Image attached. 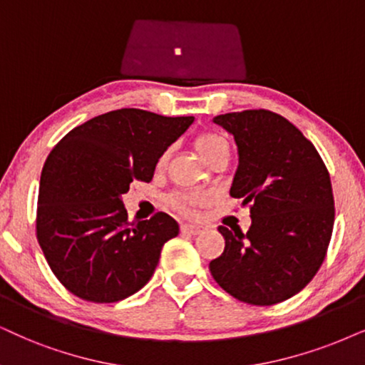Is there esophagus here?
<instances>
[{"label":"esophagus","instance_id":"obj_1","mask_svg":"<svg viewBox=\"0 0 365 365\" xmlns=\"http://www.w3.org/2000/svg\"><path fill=\"white\" fill-rule=\"evenodd\" d=\"M183 234H192V236H195V234H200L202 229L198 227V225H192V224H182V227H180Z\"/></svg>","mask_w":365,"mask_h":365}]
</instances>
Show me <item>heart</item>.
Instances as JSON below:
<instances>
[{
  "instance_id": "heart-1",
  "label": "heart",
  "mask_w": 365,
  "mask_h": 365,
  "mask_svg": "<svg viewBox=\"0 0 365 365\" xmlns=\"http://www.w3.org/2000/svg\"><path fill=\"white\" fill-rule=\"evenodd\" d=\"M195 150L197 153L202 156V160L210 163L212 160L215 158L217 155L225 153L229 151V145L225 141L224 136L217 135V133H204L195 140ZM168 153H165L161 156L158 165L163 167L165 161H167ZM202 202V197L198 195H173L170 197V205L173 207L175 210L182 212V214H192L193 207L198 205Z\"/></svg>"
}]
</instances>
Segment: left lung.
I'll return each instance as SVG.
<instances>
[{
  "instance_id": "1",
  "label": "left lung",
  "mask_w": 365,
  "mask_h": 365,
  "mask_svg": "<svg viewBox=\"0 0 365 365\" xmlns=\"http://www.w3.org/2000/svg\"><path fill=\"white\" fill-rule=\"evenodd\" d=\"M236 140L230 195L251 204V227L220 225L224 252L210 261L230 297L269 307L302 292L320 269L334 229L330 175L315 146L288 119L266 109L214 118Z\"/></svg>"
}]
</instances>
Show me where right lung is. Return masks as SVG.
<instances>
[{
  "label": "right lung",
  "instance_id": "1",
  "mask_svg": "<svg viewBox=\"0 0 365 365\" xmlns=\"http://www.w3.org/2000/svg\"><path fill=\"white\" fill-rule=\"evenodd\" d=\"M192 123L193 116L124 108L73 128L50 151L40 177L36 239L72 294L121 302L153 276L178 224L165 212L129 222L121 195L133 180L151 182L160 156Z\"/></svg>",
  "mask_w": 365,
  "mask_h": 365
}]
</instances>
